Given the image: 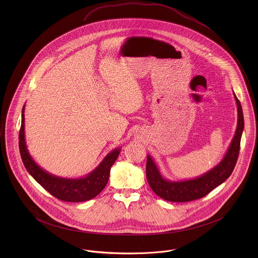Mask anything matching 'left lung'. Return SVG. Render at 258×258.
Wrapping results in <instances>:
<instances>
[{
  "mask_svg": "<svg viewBox=\"0 0 258 258\" xmlns=\"http://www.w3.org/2000/svg\"><path fill=\"white\" fill-rule=\"evenodd\" d=\"M237 104L238 121L230 146L225 156L214 168L190 180L170 181L162 177L156 162L147 155L146 176L153 191L164 200L171 202H188L207 196L215 187L222 184L233 171L240 152L241 137L244 131L242 105L234 94Z\"/></svg>",
  "mask_w": 258,
  "mask_h": 258,
  "instance_id": "1",
  "label": "left lung"
}]
</instances>
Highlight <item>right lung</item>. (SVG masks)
Instances as JSON below:
<instances>
[{"label":"right lung","mask_w":258,"mask_h":258,"mask_svg":"<svg viewBox=\"0 0 258 258\" xmlns=\"http://www.w3.org/2000/svg\"><path fill=\"white\" fill-rule=\"evenodd\" d=\"M25 105L22 108L21 127L19 132V150L29 174L53 197L68 202H83L97 197L108 182L111 166L119 157L121 148H116L88 175L71 179L55 176L41 168L30 155L25 140Z\"/></svg>","instance_id":"1"}]
</instances>
